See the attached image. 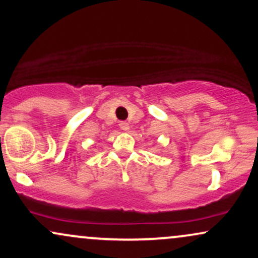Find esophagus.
<instances>
[{"instance_id": "1", "label": "esophagus", "mask_w": 258, "mask_h": 258, "mask_svg": "<svg viewBox=\"0 0 258 258\" xmlns=\"http://www.w3.org/2000/svg\"><path fill=\"white\" fill-rule=\"evenodd\" d=\"M119 127L122 130V131H125V132L128 131V130H130V125H128V123H127L126 121H121V122H120V123H119Z\"/></svg>"}]
</instances>
